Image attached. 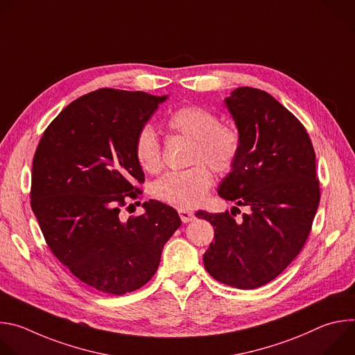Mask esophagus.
Returning a JSON list of instances; mask_svg holds the SVG:
<instances>
[{
	"label": "esophagus",
	"mask_w": 355,
	"mask_h": 355,
	"mask_svg": "<svg viewBox=\"0 0 355 355\" xmlns=\"http://www.w3.org/2000/svg\"><path fill=\"white\" fill-rule=\"evenodd\" d=\"M178 214H180V218H181V220H182L184 223H188V222L195 220V215H193V212H189V211H184V209H181Z\"/></svg>",
	"instance_id": "esophagus-1"
}]
</instances>
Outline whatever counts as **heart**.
<instances>
[{
	"instance_id": "obj_1",
	"label": "heart",
	"mask_w": 355,
	"mask_h": 355,
	"mask_svg": "<svg viewBox=\"0 0 355 355\" xmlns=\"http://www.w3.org/2000/svg\"><path fill=\"white\" fill-rule=\"evenodd\" d=\"M168 128L195 141L192 163H207L216 173H227L236 163L241 139L236 128L220 123L219 116L198 105H184L175 110L167 121ZM133 153L146 173L162 168V148L157 133L151 125L139 129ZM214 184V175L205 166H196L185 171H173L159 178L153 185V195L180 209H192L202 204Z\"/></svg>"
}]
</instances>
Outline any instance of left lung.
<instances>
[{
	"mask_svg": "<svg viewBox=\"0 0 355 355\" xmlns=\"http://www.w3.org/2000/svg\"><path fill=\"white\" fill-rule=\"evenodd\" d=\"M225 105L241 148L218 193L250 212L240 221L229 212L195 216L215 230L207 271L226 285L254 289L277 278L309 236L320 202L316 156L306 129L268 92L239 87Z\"/></svg>",
	"mask_w": 355,
	"mask_h": 355,
	"instance_id": "obj_1",
	"label": "left lung"
}]
</instances>
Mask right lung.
I'll return each instance as SVG.
<instances>
[{"mask_svg": "<svg viewBox=\"0 0 355 355\" xmlns=\"http://www.w3.org/2000/svg\"><path fill=\"white\" fill-rule=\"evenodd\" d=\"M167 99L101 88L67 105L44 130L32 163L31 207L58 260L84 284L111 295L143 286L159 268L177 211L150 199L123 220L125 198L144 173L133 143ZM130 207V205H129Z\"/></svg>", "mask_w": 355, "mask_h": 355, "instance_id": "1", "label": "right lung"}]
</instances>
